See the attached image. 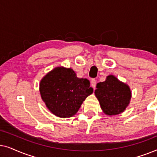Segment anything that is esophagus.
Returning a JSON list of instances; mask_svg holds the SVG:
<instances>
[{
	"label": "esophagus",
	"instance_id": "34e87169",
	"mask_svg": "<svg viewBox=\"0 0 157 157\" xmlns=\"http://www.w3.org/2000/svg\"><path fill=\"white\" fill-rule=\"evenodd\" d=\"M96 81L95 79H91V86L94 89V88L96 87Z\"/></svg>",
	"mask_w": 157,
	"mask_h": 157
}]
</instances>
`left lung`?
<instances>
[{
    "label": "left lung",
    "mask_w": 157,
    "mask_h": 157,
    "mask_svg": "<svg viewBox=\"0 0 157 157\" xmlns=\"http://www.w3.org/2000/svg\"><path fill=\"white\" fill-rule=\"evenodd\" d=\"M94 94L103 112L108 116L124 112L132 98L128 85L119 81L113 75H109L104 81L98 83Z\"/></svg>",
    "instance_id": "obj_1"
}]
</instances>
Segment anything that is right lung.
<instances>
[{"label": "right lung", "instance_id": "add662e5", "mask_svg": "<svg viewBox=\"0 0 157 157\" xmlns=\"http://www.w3.org/2000/svg\"><path fill=\"white\" fill-rule=\"evenodd\" d=\"M39 91L43 101L53 114L72 117L87 96L93 93L89 81L79 78L72 68L57 66L43 77Z\"/></svg>", "mask_w": 157, "mask_h": 157}]
</instances>
